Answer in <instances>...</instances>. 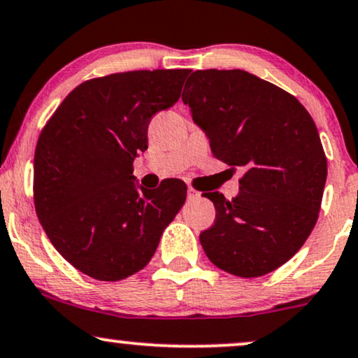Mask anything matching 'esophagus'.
<instances>
[{"mask_svg": "<svg viewBox=\"0 0 358 358\" xmlns=\"http://www.w3.org/2000/svg\"><path fill=\"white\" fill-rule=\"evenodd\" d=\"M187 192H188V198H190V200H195V198H200V192H196L193 187H188Z\"/></svg>", "mask_w": 358, "mask_h": 358, "instance_id": "1", "label": "esophagus"}]
</instances>
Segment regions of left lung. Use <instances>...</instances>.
I'll return each mask as SVG.
<instances>
[{
    "mask_svg": "<svg viewBox=\"0 0 358 358\" xmlns=\"http://www.w3.org/2000/svg\"><path fill=\"white\" fill-rule=\"evenodd\" d=\"M182 100L215 158L243 168L240 192L205 193L217 217L200 243L213 265L236 277L273 272L315 227L327 180L318 130L303 105L243 70H198Z\"/></svg>",
    "mask_w": 358,
    "mask_h": 358,
    "instance_id": "obj_1",
    "label": "left lung"
}]
</instances>
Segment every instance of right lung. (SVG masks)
Wrapping results in <instances>:
<instances>
[{
  "mask_svg": "<svg viewBox=\"0 0 358 358\" xmlns=\"http://www.w3.org/2000/svg\"><path fill=\"white\" fill-rule=\"evenodd\" d=\"M190 70H138L76 86L43 128L34 152V208L50 242L88 277L116 282L152 260L187 200L182 180L135 183L148 124L178 101Z\"/></svg>",
  "mask_w": 358,
  "mask_h": 358,
  "instance_id": "obj_1",
  "label": "right lung"
}]
</instances>
